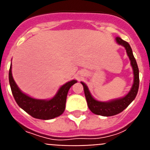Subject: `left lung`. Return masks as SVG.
Segmentation results:
<instances>
[{
	"label": "left lung",
	"mask_w": 150,
	"mask_h": 150,
	"mask_svg": "<svg viewBox=\"0 0 150 150\" xmlns=\"http://www.w3.org/2000/svg\"><path fill=\"white\" fill-rule=\"evenodd\" d=\"M115 41L117 44L122 45V47L125 48L126 53L131 61L133 74H134V83H133L132 87L129 92L125 96H124L121 98L114 99V100H111L109 101L103 102V101H99L93 98L88 89V86L86 85L85 83L81 81V84L84 87V95H85L90 110L94 114L102 115V116H112L115 115L122 112L124 109H125L131 104L133 100H134L137 94L138 88H139V82H140L139 69H138L136 59L133 54L132 49H131L130 44L126 41H123L121 38H115Z\"/></svg>",
	"instance_id": "left-lung-1"
}]
</instances>
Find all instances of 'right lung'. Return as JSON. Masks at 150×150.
Masks as SVG:
<instances>
[{
	"mask_svg": "<svg viewBox=\"0 0 150 150\" xmlns=\"http://www.w3.org/2000/svg\"><path fill=\"white\" fill-rule=\"evenodd\" d=\"M9 82L16 102L21 109L33 118L49 120L59 116L65 111L69 90L77 81L71 80L61 86L55 96L49 100L33 98L23 93L13 78L12 65L9 71Z\"/></svg>",
	"mask_w": 150,
	"mask_h": 150,
	"instance_id": "obj_1",
	"label": "right lung"
}]
</instances>
